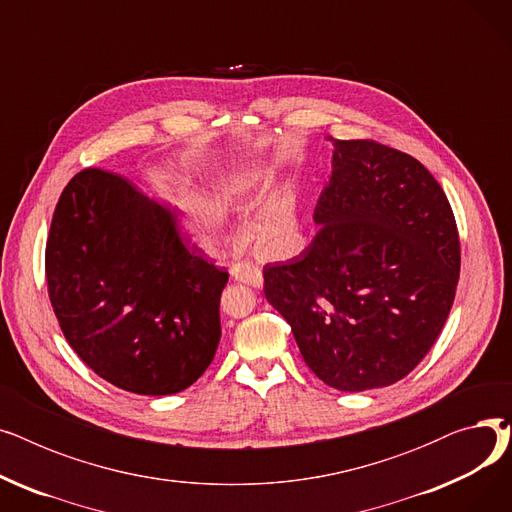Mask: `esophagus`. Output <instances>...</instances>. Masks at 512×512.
Listing matches in <instances>:
<instances>
[{"instance_id": "esophagus-1", "label": "esophagus", "mask_w": 512, "mask_h": 512, "mask_svg": "<svg viewBox=\"0 0 512 512\" xmlns=\"http://www.w3.org/2000/svg\"><path fill=\"white\" fill-rule=\"evenodd\" d=\"M230 274H232V278L236 282L249 284L253 288H261L263 286V272L253 263H238V265L232 267Z\"/></svg>"}]
</instances>
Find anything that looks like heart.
<instances>
[{"label":"heart","instance_id":"b5f03b06","mask_svg":"<svg viewBox=\"0 0 512 512\" xmlns=\"http://www.w3.org/2000/svg\"><path fill=\"white\" fill-rule=\"evenodd\" d=\"M188 166L222 203L251 209L265 197L263 174L247 161H218L193 155L188 159ZM176 220L182 234L205 251L218 249L224 242V211L197 188L180 186L176 191ZM294 226H297V195L292 188H280L253 213L249 234L261 249L276 253L286 245Z\"/></svg>","mask_w":512,"mask_h":512}]
</instances>
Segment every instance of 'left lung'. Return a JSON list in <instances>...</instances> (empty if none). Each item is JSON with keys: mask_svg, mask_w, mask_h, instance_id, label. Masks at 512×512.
Here are the masks:
<instances>
[{"mask_svg": "<svg viewBox=\"0 0 512 512\" xmlns=\"http://www.w3.org/2000/svg\"><path fill=\"white\" fill-rule=\"evenodd\" d=\"M45 274L68 344L122 390L182 392L218 351L228 274L184 247L168 207L116 174L87 168L66 184Z\"/></svg>", "mask_w": 512, "mask_h": 512, "instance_id": "8db88e82", "label": "left lung"}]
</instances>
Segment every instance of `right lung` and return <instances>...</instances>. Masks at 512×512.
I'll use <instances>...</instances> for the list:
<instances>
[{
  "label": "right lung",
  "mask_w": 512,
  "mask_h": 512,
  "mask_svg": "<svg viewBox=\"0 0 512 512\" xmlns=\"http://www.w3.org/2000/svg\"><path fill=\"white\" fill-rule=\"evenodd\" d=\"M311 245L263 267L265 299L317 378L342 392L386 388L438 340L461 272L450 203L407 153L338 141Z\"/></svg>",
  "instance_id": "1"
}]
</instances>
